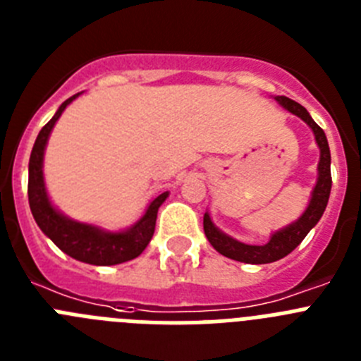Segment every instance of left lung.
I'll list each match as a JSON object with an SVG mask.
<instances>
[{
	"label": "left lung",
	"instance_id": "obj_1",
	"mask_svg": "<svg viewBox=\"0 0 361 361\" xmlns=\"http://www.w3.org/2000/svg\"><path fill=\"white\" fill-rule=\"evenodd\" d=\"M275 101L283 110H288L293 116L300 117L312 130L314 141H317L318 149H320L317 184L312 188L311 199H309L307 208L304 209V213L295 222L286 226V228L271 233L269 240L262 245L244 244V242L237 240V238L229 237V235H226L224 231H220L213 224V220L208 212L204 213V233H206L209 244L220 255H224V257L231 258V260H238V262L244 264H269L276 262V260H280L283 257H288L296 245L307 237V233L318 224V220L322 219L325 208H327L331 186H333V180H331L329 142H327V137H325L324 130L312 121V117L309 116V111L302 104L295 103L293 99L286 97V95H276Z\"/></svg>",
	"mask_w": 361,
	"mask_h": 361
}]
</instances>
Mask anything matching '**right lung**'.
Returning a JSON list of instances; mask_svg holds the SVG:
<instances>
[{"label":"right lung","instance_id":"1","mask_svg":"<svg viewBox=\"0 0 361 361\" xmlns=\"http://www.w3.org/2000/svg\"><path fill=\"white\" fill-rule=\"evenodd\" d=\"M81 94L82 92L72 95L57 108L52 119L41 128L39 135L34 142L30 161H28V204H30V212L41 231L63 253L75 258L79 262L92 264V266H116V264L128 262L132 258L139 257L146 250V245L149 244L153 231H155L159 208L168 199L170 191H164L155 197L148 204L141 219L133 222L130 228L119 229V231H110L101 226L73 220L54 206L47 186H44V149H47V142H49V137L57 119L61 117L65 108Z\"/></svg>","mask_w":361,"mask_h":361}]
</instances>
